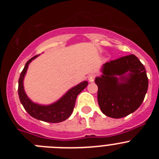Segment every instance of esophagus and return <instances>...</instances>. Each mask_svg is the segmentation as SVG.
<instances>
[{
  "label": "esophagus",
  "instance_id": "34e87169",
  "mask_svg": "<svg viewBox=\"0 0 159 159\" xmlns=\"http://www.w3.org/2000/svg\"><path fill=\"white\" fill-rule=\"evenodd\" d=\"M95 76H96V75H95V74H90L89 75H88V81H89V82H93L94 81V80H95Z\"/></svg>",
  "mask_w": 159,
  "mask_h": 159
}]
</instances>
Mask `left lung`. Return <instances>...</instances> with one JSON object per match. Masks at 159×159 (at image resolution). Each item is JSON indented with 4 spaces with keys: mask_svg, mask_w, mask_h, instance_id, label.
Instances as JSON below:
<instances>
[{
    "mask_svg": "<svg viewBox=\"0 0 159 159\" xmlns=\"http://www.w3.org/2000/svg\"><path fill=\"white\" fill-rule=\"evenodd\" d=\"M96 77L98 102L105 116L119 119L135 111L148 88L145 67L134 55L107 62Z\"/></svg>",
    "mask_w": 159,
    "mask_h": 159,
    "instance_id": "obj_1",
    "label": "left lung"
}]
</instances>
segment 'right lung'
Segmentation results:
<instances>
[{"label": "right lung", "instance_id": "1", "mask_svg": "<svg viewBox=\"0 0 159 159\" xmlns=\"http://www.w3.org/2000/svg\"><path fill=\"white\" fill-rule=\"evenodd\" d=\"M37 56H35L25 64L23 71L20 73L18 81V95L20 100L23 105L25 111L32 117L47 123H60L67 119L71 115L75 104V99L79 94L88 86V81L79 84L74 88H71L66 92L59 100L50 105H40L32 102L27 96L24 89V78L27 71L29 64L32 60L36 59Z\"/></svg>", "mask_w": 159, "mask_h": 159}]
</instances>
